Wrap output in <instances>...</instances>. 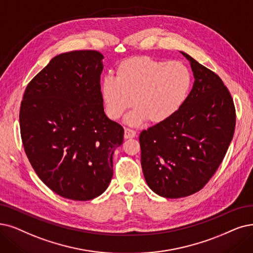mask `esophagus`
<instances>
[{"mask_svg":"<svg viewBox=\"0 0 253 253\" xmlns=\"http://www.w3.org/2000/svg\"><path fill=\"white\" fill-rule=\"evenodd\" d=\"M136 136V132L134 129H130V128H125V138L126 139H130V138H134Z\"/></svg>","mask_w":253,"mask_h":253,"instance_id":"34e87169","label":"esophagus"}]
</instances>
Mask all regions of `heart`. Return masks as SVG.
Segmentation results:
<instances>
[{
  "label": "heart",
  "mask_w": 253,
  "mask_h": 253,
  "mask_svg": "<svg viewBox=\"0 0 253 253\" xmlns=\"http://www.w3.org/2000/svg\"><path fill=\"white\" fill-rule=\"evenodd\" d=\"M192 85L190 69L179 61L164 62L150 57H134L121 62L115 78L107 76L100 85L106 114L117 120L132 105L126 124L140 126L172 117L188 97Z\"/></svg>",
  "instance_id": "b5f03b06"
}]
</instances>
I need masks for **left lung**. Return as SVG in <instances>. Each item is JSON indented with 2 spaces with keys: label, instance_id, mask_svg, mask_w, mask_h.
<instances>
[{
  "label": "left lung",
  "instance_id": "1",
  "mask_svg": "<svg viewBox=\"0 0 253 253\" xmlns=\"http://www.w3.org/2000/svg\"><path fill=\"white\" fill-rule=\"evenodd\" d=\"M194 83L184 105L164 123L141 132V166L148 187L165 198L203 189L223 160L235 133L234 102L222 80L180 52Z\"/></svg>",
  "mask_w": 253,
  "mask_h": 253
}]
</instances>
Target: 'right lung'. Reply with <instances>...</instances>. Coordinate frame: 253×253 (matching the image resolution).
<instances>
[{"label": "right lung", "mask_w": 253, "mask_h": 253, "mask_svg": "<svg viewBox=\"0 0 253 253\" xmlns=\"http://www.w3.org/2000/svg\"><path fill=\"white\" fill-rule=\"evenodd\" d=\"M104 56L74 50L55 56L26 88L19 111L26 155L58 195L86 201L113 176L125 130L107 117L100 93Z\"/></svg>", "instance_id": "add662e5"}]
</instances>
